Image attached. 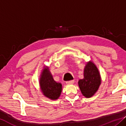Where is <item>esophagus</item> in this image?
I'll use <instances>...</instances> for the list:
<instances>
[{"label": "esophagus", "mask_w": 126, "mask_h": 126, "mask_svg": "<svg viewBox=\"0 0 126 126\" xmlns=\"http://www.w3.org/2000/svg\"><path fill=\"white\" fill-rule=\"evenodd\" d=\"M74 82H75V81H74V80L68 81H67L66 83L67 85H71V84H73V83H74Z\"/></svg>", "instance_id": "1"}]
</instances>
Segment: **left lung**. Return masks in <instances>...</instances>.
<instances>
[{
	"label": "left lung",
	"instance_id": "obj_1",
	"mask_svg": "<svg viewBox=\"0 0 126 126\" xmlns=\"http://www.w3.org/2000/svg\"><path fill=\"white\" fill-rule=\"evenodd\" d=\"M84 78L79 81V86L82 95L90 97L97 91L101 83L100 76L95 65L92 62L87 64L84 69Z\"/></svg>",
	"mask_w": 126,
	"mask_h": 126
}]
</instances>
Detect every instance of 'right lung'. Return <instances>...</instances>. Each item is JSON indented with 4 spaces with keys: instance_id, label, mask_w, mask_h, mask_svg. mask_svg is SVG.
<instances>
[{
    "instance_id": "1",
    "label": "right lung",
    "mask_w": 126,
    "mask_h": 126,
    "mask_svg": "<svg viewBox=\"0 0 126 126\" xmlns=\"http://www.w3.org/2000/svg\"><path fill=\"white\" fill-rule=\"evenodd\" d=\"M40 87L45 96L55 100L59 97L62 92V85L54 80L48 69H45L40 77Z\"/></svg>"
}]
</instances>
